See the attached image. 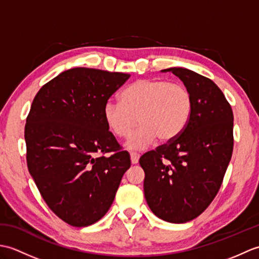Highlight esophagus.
<instances>
[{
    "label": "esophagus",
    "instance_id": "obj_1",
    "mask_svg": "<svg viewBox=\"0 0 259 259\" xmlns=\"http://www.w3.org/2000/svg\"><path fill=\"white\" fill-rule=\"evenodd\" d=\"M139 158H140V155H139V153H137V152H130L131 163H134V164L138 163V161H139Z\"/></svg>",
    "mask_w": 259,
    "mask_h": 259
}]
</instances>
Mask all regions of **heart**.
Instances as JSON below:
<instances>
[{
	"instance_id": "b5f03b06",
	"label": "heart",
	"mask_w": 259,
	"mask_h": 259,
	"mask_svg": "<svg viewBox=\"0 0 259 259\" xmlns=\"http://www.w3.org/2000/svg\"><path fill=\"white\" fill-rule=\"evenodd\" d=\"M194 99L183 83L162 79H146L134 82L121 92L120 102L108 101L103 118L110 131L126 138L137 122L141 125L126 142L130 149L142 150L158 138L172 141L188 124Z\"/></svg>"
}]
</instances>
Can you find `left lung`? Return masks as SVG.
Here are the masks:
<instances>
[{
    "label": "left lung",
    "mask_w": 259,
    "mask_h": 259,
    "mask_svg": "<svg viewBox=\"0 0 259 259\" xmlns=\"http://www.w3.org/2000/svg\"><path fill=\"white\" fill-rule=\"evenodd\" d=\"M190 90L194 108L178 138L140 157L148 206L164 222L183 224L210 205L234 148V114L217 84L184 68H170Z\"/></svg>",
    "instance_id": "8db88e82"
}]
</instances>
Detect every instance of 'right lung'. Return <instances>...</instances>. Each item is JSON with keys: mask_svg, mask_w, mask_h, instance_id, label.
<instances>
[{"mask_svg": "<svg viewBox=\"0 0 259 259\" xmlns=\"http://www.w3.org/2000/svg\"><path fill=\"white\" fill-rule=\"evenodd\" d=\"M129 76L73 68L33 99L24 128L27 168L49 208L71 226L100 221L130 168L129 152L103 118L104 104Z\"/></svg>", "mask_w": 259, "mask_h": 259, "instance_id": "1", "label": "right lung"}]
</instances>
